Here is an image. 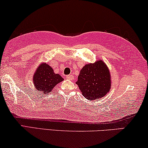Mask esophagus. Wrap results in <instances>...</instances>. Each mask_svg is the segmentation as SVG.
Instances as JSON below:
<instances>
[{"mask_svg":"<svg viewBox=\"0 0 148 148\" xmlns=\"http://www.w3.org/2000/svg\"><path fill=\"white\" fill-rule=\"evenodd\" d=\"M66 79H73L74 77V76L73 75H66Z\"/></svg>","mask_w":148,"mask_h":148,"instance_id":"1","label":"esophagus"}]
</instances>
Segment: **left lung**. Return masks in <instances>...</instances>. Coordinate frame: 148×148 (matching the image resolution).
<instances>
[{
  "instance_id": "1",
  "label": "left lung",
  "mask_w": 148,
  "mask_h": 148,
  "mask_svg": "<svg viewBox=\"0 0 148 148\" xmlns=\"http://www.w3.org/2000/svg\"><path fill=\"white\" fill-rule=\"evenodd\" d=\"M110 75L106 64L98 60L85 65L81 70L76 84L88 100H98L110 89Z\"/></svg>"
}]
</instances>
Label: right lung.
<instances>
[{
    "instance_id": "1",
    "label": "right lung",
    "mask_w": 148,
    "mask_h": 148,
    "mask_svg": "<svg viewBox=\"0 0 148 148\" xmlns=\"http://www.w3.org/2000/svg\"><path fill=\"white\" fill-rule=\"evenodd\" d=\"M33 78L36 90L43 94L50 93L56 84L63 80L60 75L54 73V70L46 63L41 64L37 69Z\"/></svg>"
}]
</instances>
